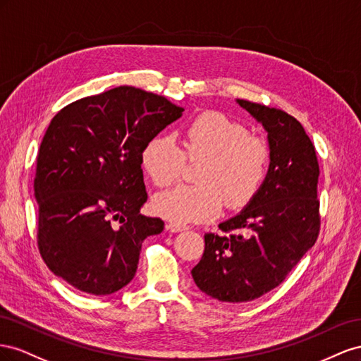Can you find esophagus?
Segmentation results:
<instances>
[{"label":"esophagus","instance_id":"obj_1","mask_svg":"<svg viewBox=\"0 0 361 361\" xmlns=\"http://www.w3.org/2000/svg\"><path fill=\"white\" fill-rule=\"evenodd\" d=\"M168 230L172 233H180V231H186L188 225H181V224H175V222H169L168 224Z\"/></svg>","mask_w":361,"mask_h":361}]
</instances>
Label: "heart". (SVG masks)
<instances>
[{"mask_svg":"<svg viewBox=\"0 0 361 361\" xmlns=\"http://www.w3.org/2000/svg\"><path fill=\"white\" fill-rule=\"evenodd\" d=\"M186 156L201 160L198 184H180L154 198V210L175 224L210 221L224 204L240 209L266 180L267 142L221 111H204L184 128V152L169 135L154 136L142 151V166L157 186H169L183 172Z\"/></svg>","mask_w":361,"mask_h":361,"instance_id":"obj_1","label":"heart"}]
</instances>
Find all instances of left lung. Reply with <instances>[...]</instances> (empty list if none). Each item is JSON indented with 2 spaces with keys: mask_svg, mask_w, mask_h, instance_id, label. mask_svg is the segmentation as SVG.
Listing matches in <instances>:
<instances>
[{
  "mask_svg": "<svg viewBox=\"0 0 361 361\" xmlns=\"http://www.w3.org/2000/svg\"><path fill=\"white\" fill-rule=\"evenodd\" d=\"M267 131L271 164L259 193L222 234L204 235L202 259L192 269L205 295L231 304L257 300L280 286L317 240L319 163L304 127L286 111L238 99Z\"/></svg>",
  "mask_w": 361,
  "mask_h": 361,
  "instance_id": "left-lung-1",
  "label": "left lung"
}]
</instances>
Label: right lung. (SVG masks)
I'll return each mask as SVG.
<instances>
[{"label": "right lung", "mask_w": 361, "mask_h": 361, "mask_svg": "<svg viewBox=\"0 0 361 361\" xmlns=\"http://www.w3.org/2000/svg\"><path fill=\"white\" fill-rule=\"evenodd\" d=\"M164 97L119 86L71 102L51 121L37 152V246L57 276L110 295L136 274L142 243L164 222L147 218L142 151L183 115Z\"/></svg>", "instance_id": "add662e5"}]
</instances>
